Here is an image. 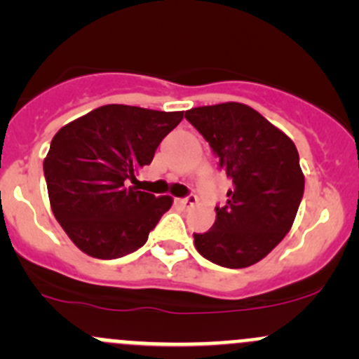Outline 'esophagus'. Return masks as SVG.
<instances>
[{"instance_id": "34e87169", "label": "esophagus", "mask_w": 359, "mask_h": 359, "mask_svg": "<svg viewBox=\"0 0 359 359\" xmlns=\"http://www.w3.org/2000/svg\"><path fill=\"white\" fill-rule=\"evenodd\" d=\"M198 203V196L196 194H189V196L186 198H180V200H177V205L182 206V208H191V206H194Z\"/></svg>"}]
</instances>
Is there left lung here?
<instances>
[{"label": "left lung", "mask_w": 359, "mask_h": 359, "mask_svg": "<svg viewBox=\"0 0 359 359\" xmlns=\"http://www.w3.org/2000/svg\"><path fill=\"white\" fill-rule=\"evenodd\" d=\"M233 187L194 247L217 266L241 269L262 260L288 234L304 196L295 144L262 114L240 102L186 111Z\"/></svg>", "instance_id": "left-lung-1"}]
</instances>
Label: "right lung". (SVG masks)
<instances>
[{"label":"right lung","instance_id":"obj_1","mask_svg":"<svg viewBox=\"0 0 359 359\" xmlns=\"http://www.w3.org/2000/svg\"><path fill=\"white\" fill-rule=\"evenodd\" d=\"M184 112L109 104L62 126L43 161L52 212L86 255L111 260L147 241L172 198L132 184Z\"/></svg>","mask_w":359,"mask_h":359}]
</instances>
